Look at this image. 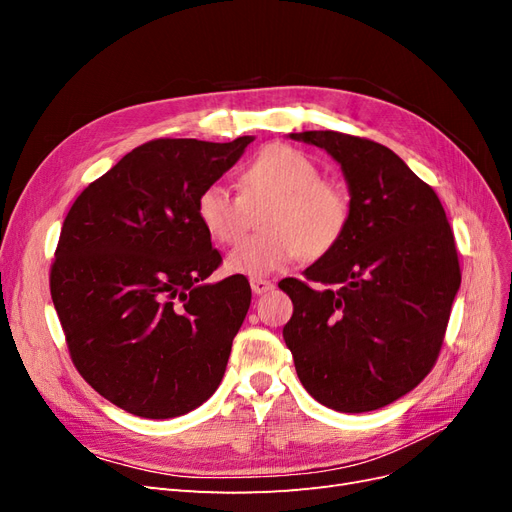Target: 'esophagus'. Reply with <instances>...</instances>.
<instances>
[{
	"instance_id": "34e87169",
	"label": "esophagus",
	"mask_w": 512,
	"mask_h": 512,
	"mask_svg": "<svg viewBox=\"0 0 512 512\" xmlns=\"http://www.w3.org/2000/svg\"><path fill=\"white\" fill-rule=\"evenodd\" d=\"M250 286H252L254 294H265V292H269V290H273V288H275V284H273V282H269V280H260V277H252V280H250Z\"/></svg>"
}]
</instances>
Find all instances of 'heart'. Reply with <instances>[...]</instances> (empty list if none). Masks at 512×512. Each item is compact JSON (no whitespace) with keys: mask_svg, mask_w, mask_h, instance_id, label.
Returning <instances> with one entry per match:
<instances>
[{"mask_svg":"<svg viewBox=\"0 0 512 512\" xmlns=\"http://www.w3.org/2000/svg\"><path fill=\"white\" fill-rule=\"evenodd\" d=\"M260 235L243 241L228 254L230 271L265 277L288 269L294 260H318L342 243L352 218L350 196L335 181L322 179L320 166L307 153L271 145L239 173V194L222 183H209L196 198V218L207 235L235 245L250 224V213L262 203Z\"/></svg>","mask_w":512,"mask_h":512,"instance_id":"obj_1","label":"heart"}]
</instances>
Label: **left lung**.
<instances>
[{
    "label": "left lung",
    "mask_w": 512,
    "mask_h": 512,
    "mask_svg": "<svg viewBox=\"0 0 512 512\" xmlns=\"http://www.w3.org/2000/svg\"><path fill=\"white\" fill-rule=\"evenodd\" d=\"M290 138L342 166L352 218L305 280L280 282L294 305L284 342L322 406L384 408L436 365L461 284L451 224L431 185L389 147L333 130Z\"/></svg>",
    "instance_id": "8db88e82"
}]
</instances>
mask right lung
I'll return each mask as SVG.
<instances>
[{
  "label": "right lung",
  "instance_id": "1",
  "mask_svg": "<svg viewBox=\"0 0 512 512\" xmlns=\"http://www.w3.org/2000/svg\"><path fill=\"white\" fill-rule=\"evenodd\" d=\"M254 136L158 138L89 183L61 226L51 297L74 367L117 408L188 414L218 389L252 301L196 218V198Z\"/></svg>",
  "mask_w": 512,
  "mask_h": 512
}]
</instances>
